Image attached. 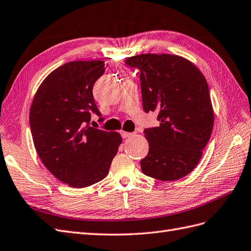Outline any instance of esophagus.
<instances>
[{"instance_id": "34e87169", "label": "esophagus", "mask_w": 251, "mask_h": 251, "mask_svg": "<svg viewBox=\"0 0 251 251\" xmlns=\"http://www.w3.org/2000/svg\"><path fill=\"white\" fill-rule=\"evenodd\" d=\"M121 134H122V137H123L124 139H127V138H129V137H132L134 133L133 132H128V131H122Z\"/></svg>"}]
</instances>
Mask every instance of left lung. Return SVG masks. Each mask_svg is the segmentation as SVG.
I'll use <instances>...</instances> for the list:
<instances>
[{
    "label": "left lung",
    "mask_w": 251,
    "mask_h": 251,
    "mask_svg": "<svg viewBox=\"0 0 251 251\" xmlns=\"http://www.w3.org/2000/svg\"><path fill=\"white\" fill-rule=\"evenodd\" d=\"M126 63L140 70L143 109L157 111L160 122L144 130L150 150L141 170L158 180H178L195 169L213 129L208 82L181 56L141 54Z\"/></svg>",
    "instance_id": "obj_1"
}]
</instances>
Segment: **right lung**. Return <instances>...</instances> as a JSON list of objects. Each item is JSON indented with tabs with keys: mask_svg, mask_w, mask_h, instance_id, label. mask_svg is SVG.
I'll list each match as a JSON object with an SVG mask.
<instances>
[{
	"mask_svg": "<svg viewBox=\"0 0 251 251\" xmlns=\"http://www.w3.org/2000/svg\"><path fill=\"white\" fill-rule=\"evenodd\" d=\"M104 66L102 60L64 63L41 82L30 106L37 153L57 179L72 188L102 180L122 143L119 132L89 125L91 113L101 115L92 89Z\"/></svg>",
	"mask_w": 251,
	"mask_h": 251,
	"instance_id": "1",
	"label": "right lung"
}]
</instances>
